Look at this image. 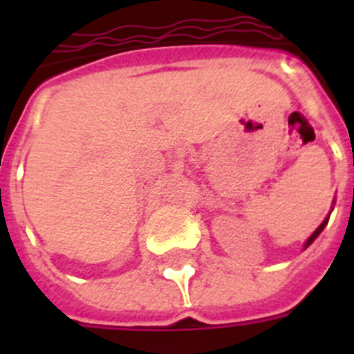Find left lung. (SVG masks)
<instances>
[{"instance_id": "1", "label": "left lung", "mask_w": 354, "mask_h": 354, "mask_svg": "<svg viewBox=\"0 0 354 354\" xmlns=\"http://www.w3.org/2000/svg\"><path fill=\"white\" fill-rule=\"evenodd\" d=\"M327 222H329V218H325V221H324V222H322V224H319V226H318V230H316V232H314V233H313V235L308 236V239H307V242H305V248H308V246H310V244H313V242H314V241H316V236H318V235H319V233L324 232V227H325V226H327Z\"/></svg>"}]
</instances>
